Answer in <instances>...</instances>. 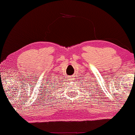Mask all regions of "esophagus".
Segmentation results:
<instances>
[{
  "mask_svg": "<svg viewBox=\"0 0 135 135\" xmlns=\"http://www.w3.org/2000/svg\"><path fill=\"white\" fill-rule=\"evenodd\" d=\"M70 79H71V80H74V78H73V77H70Z\"/></svg>",
  "mask_w": 135,
  "mask_h": 135,
  "instance_id": "34e87169",
  "label": "esophagus"
}]
</instances>
